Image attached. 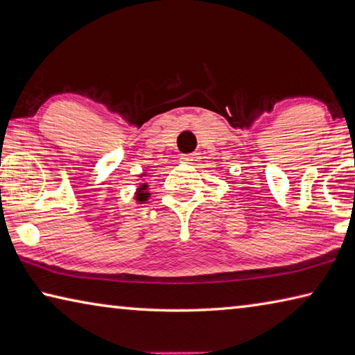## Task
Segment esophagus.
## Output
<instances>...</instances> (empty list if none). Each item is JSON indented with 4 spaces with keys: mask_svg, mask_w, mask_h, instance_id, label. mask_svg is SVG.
<instances>
[{
    "mask_svg": "<svg viewBox=\"0 0 355 355\" xmlns=\"http://www.w3.org/2000/svg\"><path fill=\"white\" fill-rule=\"evenodd\" d=\"M196 160H198V154H187L182 157V162H185V164H190V165Z\"/></svg>",
    "mask_w": 355,
    "mask_h": 355,
    "instance_id": "34e87169",
    "label": "esophagus"
}]
</instances>
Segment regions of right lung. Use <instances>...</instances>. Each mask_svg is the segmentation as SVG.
Segmentation results:
<instances>
[{
	"mask_svg": "<svg viewBox=\"0 0 355 355\" xmlns=\"http://www.w3.org/2000/svg\"><path fill=\"white\" fill-rule=\"evenodd\" d=\"M141 176H143V174H141ZM148 198H149L148 184L146 182L145 184H140L139 189H137V191H135V200L139 201V202H145Z\"/></svg>",
	"mask_w": 355,
	"mask_h": 355,
	"instance_id": "add662e5",
	"label": "right lung"
}]
</instances>
